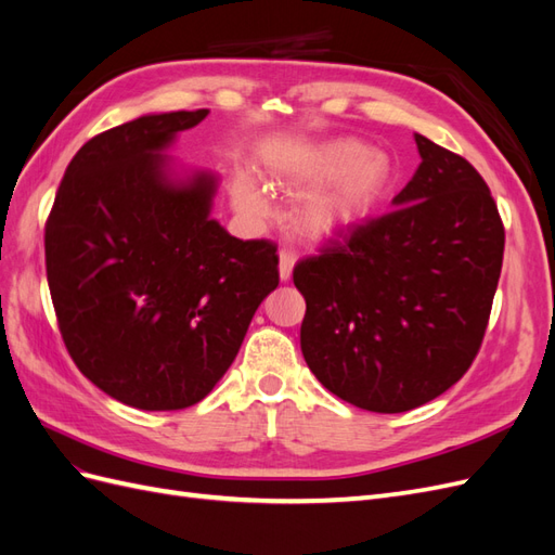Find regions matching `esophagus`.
I'll use <instances>...</instances> for the list:
<instances>
[{
	"label": "esophagus",
	"mask_w": 555,
	"mask_h": 555,
	"mask_svg": "<svg viewBox=\"0 0 555 555\" xmlns=\"http://www.w3.org/2000/svg\"><path fill=\"white\" fill-rule=\"evenodd\" d=\"M294 263H296V251L284 247L280 249V280L287 282L292 278V271H294Z\"/></svg>",
	"instance_id": "obj_1"
}]
</instances>
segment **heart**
<instances>
[{
  "mask_svg": "<svg viewBox=\"0 0 555 555\" xmlns=\"http://www.w3.org/2000/svg\"><path fill=\"white\" fill-rule=\"evenodd\" d=\"M289 188L310 190L331 182L312 194L300 208V229L314 238H331L363 222L386 196L393 180L391 159L354 139L326 141L310 147L294 169L284 176ZM236 204L243 212L263 217L271 210L259 184L238 176L233 184Z\"/></svg>",
  "mask_w": 555,
  "mask_h": 555,
  "instance_id": "b5f03b06",
  "label": "heart"
}]
</instances>
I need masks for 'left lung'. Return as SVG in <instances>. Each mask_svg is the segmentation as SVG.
Here are the masks:
<instances>
[{
    "mask_svg": "<svg viewBox=\"0 0 555 555\" xmlns=\"http://www.w3.org/2000/svg\"><path fill=\"white\" fill-rule=\"evenodd\" d=\"M422 155L393 210L294 268L300 349L331 393L396 414L438 398L473 365L498 289L505 227L461 155L414 133Z\"/></svg>",
    "mask_w": 555,
    "mask_h": 555,
    "instance_id": "1",
    "label": "left lung"
}]
</instances>
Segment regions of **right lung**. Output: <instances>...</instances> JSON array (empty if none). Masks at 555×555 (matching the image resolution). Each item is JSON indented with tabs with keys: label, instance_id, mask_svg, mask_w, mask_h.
Wrapping results in <instances>:
<instances>
[{
	"label": "right lung",
	"instance_id": "add662e5",
	"mask_svg": "<svg viewBox=\"0 0 555 555\" xmlns=\"http://www.w3.org/2000/svg\"><path fill=\"white\" fill-rule=\"evenodd\" d=\"M208 108L143 115L69 162L46 222V275L78 371L147 412L204 400L278 282V245L212 220L217 178H169V147Z\"/></svg>",
	"mask_w": 555,
	"mask_h": 555
}]
</instances>
